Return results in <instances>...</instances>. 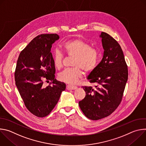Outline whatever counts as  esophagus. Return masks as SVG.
I'll return each mask as SVG.
<instances>
[{
    "mask_svg": "<svg viewBox=\"0 0 146 146\" xmlns=\"http://www.w3.org/2000/svg\"><path fill=\"white\" fill-rule=\"evenodd\" d=\"M77 88V87L76 86H70V85H68L66 86V89L68 90H76Z\"/></svg>",
    "mask_w": 146,
    "mask_h": 146,
    "instance_id": "obj_1",
    "label": "esophagus"
}]
</instances>
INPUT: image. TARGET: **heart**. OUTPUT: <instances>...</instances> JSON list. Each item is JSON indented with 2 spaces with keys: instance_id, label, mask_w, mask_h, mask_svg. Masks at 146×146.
<instances>
[{
  "instance_id": "heart-1",
  "label": "heart",
  "mask_w": 146,
  "mask_h": 146,
  "mask_svg": "<svg viewBox=\"0 0 146 146\" xmlns=\"http://www.w3.org/2000/svg\"><path fill=\"white\" fill-rule=\"evenodd\" d=\"M62 48L69 56L74 57L73 69H65L60 72L58 79L67 84H74L83 76L82 70L86 73L92 72L97 67L100 53L98 49L91 47L90 44L81 39L68 40L62 45ZM55 67L59 69L63 64V55L56 51L53 54Z\"/></svg>"
}]
</instances>
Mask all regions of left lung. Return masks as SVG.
Masks as SVG:
<instances>
[{
  "instance_id": "1",
  "label": "left lung",
  "mask_w": 146,
  "mask_h": 146,
  "mask_svg": "<svg viewBox=\"0 0 146 146\" xmlns=\"http://www.w3.org/2000/svg\"><path fill=\"white\" fill-rule=\"evenodd\" d=\"M103 58L87 79L95 88L82 87L86 95L78 102L84 114L92 120L110 115L119 105L128 77V66L122 48L110 35L102 32Z\"/></svg>"
}]
</instances>
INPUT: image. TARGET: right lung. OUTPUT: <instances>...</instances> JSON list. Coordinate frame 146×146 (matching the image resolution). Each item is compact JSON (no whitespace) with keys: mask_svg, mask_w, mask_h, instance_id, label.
Here are the masks:
<instances>
[{"mask_svg":"<svg viewBox=\"0 0 146 146\" xmlns=\"http://www.w3.org/2000/svg\"><path fill=\"white\" fill-rule=\"evenodd\" d=\"M56 34H41L35 37L21 52L14 73L15 84L27 109L38 117L48 115L57 104L65 83L55 79V68L51 52ZM50 82L45 87L44 80Z\"/></svg>","mask_w":146,"mask_h":146,"instance_id":"1","label":"right lung"}]
</instances>
